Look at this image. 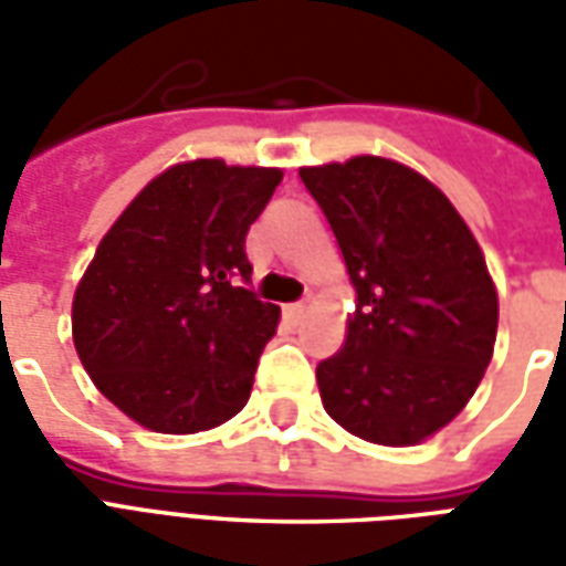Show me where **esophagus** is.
I'll return each instance as SVG.
<instances>
[{
    "label": "esophagus",
    "instance_id": "esophagus-1",
    "mask_svg": "<svg viewBox=\"0 0 566 566\" xmlns=\"http://www.w3.org/2000/svg\"><path fill=\"white\" fill-rule=\"evenodd\" d=\"M282 315L287 324H300V321H303V315H306V306H303V303H291V306H284Z\"/></svg>",
    "mask_w": 566,
    "mask_h": 566
}]
</instances>
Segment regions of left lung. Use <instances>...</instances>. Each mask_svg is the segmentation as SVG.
<instances>
[{"label":"left lung","mask_w":566,"mask_h":566,"mask_svg":"<svg viewBox=\"0 0 566 566\" xmlns=\"http://www.w3.org/2000/svg\"><path fill=\"white\" fill-rule=\"evenodd\" d=\"M343 251L357 306L321 360L327 416L376 446H418L461 416L497 339V287L451 199L388 157L300 169Z\"/></svg>","instance_id":"obj_1"}]
</instances>
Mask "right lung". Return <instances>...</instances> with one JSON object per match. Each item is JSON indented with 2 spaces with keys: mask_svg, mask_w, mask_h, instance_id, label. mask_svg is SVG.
<instances>
[{
  "mask_svg": "<svg viewBox=\"0 0 566 566\" xmlns=\"http://www.w3.org/2000/svg\"><path fill=\"white\" fill-rule=\"evenodd\" d=\"M275 166L175 163L120 211L81 275L72 343L93 385L154 433H199L251 397L279 306L251 279L245 233L282 185Z\"/></svg>",
  "mask_w": 566,
  "mask_h": 566,
  "instance_id": "add662e5",
  "label": "right lung"
}]
</instances>
